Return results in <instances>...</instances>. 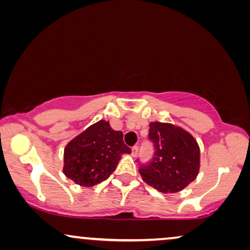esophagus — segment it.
<instances>
[{"mask_svg":"<svg viewBox=\"0 0 250 250\" xmlns=\"http://www.w3.org/2000/svg\"><path fill=\"white\" fill-rule=\"evenodd\" d=\"M138 151H139V146H133L132 148V156L135 157L136 155H138Z\"/></svg>","mask_w":250,"mask_h":250,"instance_id":"1","label":"esophagus"}]
</instances>
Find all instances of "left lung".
Instances as JSON below:
<instances>
[{
  "instance_id": "1",
  "label": "left lung",
  "mask_w": 250,
  "mask_h": 250,
  "mask_svg": "<svg viewBox=\"0 0 250 250\" xmlns=\"http://www.w3.org/2000/svg\"><path fill=\"white\" fill-rule=\"evenodd\" d=\"M149 126V140L155 152L146 165H140L139 173L159 192H179L199 173V146L190 133L177 126L159 122Z\"/></svg>"
}]
</instances>
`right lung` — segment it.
Listing matches in <instances>:
<instances>
[{
	"instance_id": "right-lung-1",
	"label": "right lung",
	"mask_w": 250,
	"mask_h": 250,
	"mask_svg": "<svg viewBox=\"0 0 250 250\" xmlns=\"http://www.w3.org/2000/svg\"><path fill=\"white\" fill-rule=\"evenodd\" d=\"M131 153L123 133L109 122L99 121L71 140L64 148L63 173L82 187L104 182L116 169L122 155Z\"/></svg>"
}]
</instances>
